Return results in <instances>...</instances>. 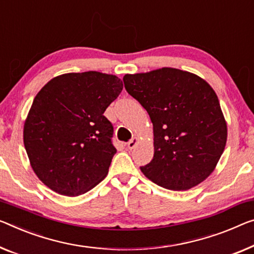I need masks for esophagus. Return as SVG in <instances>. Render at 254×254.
Segmentation results:
<instances>
[{
    "mask_svg": "<svg viewBox=\"0 0 254 254\" xmlns=\"http://www.w3.org/2000/svg\"><path fill=\"white\" fill-rule=\"evenodd\" d=\"M138 142H139V138H138V137H132V138L129 140V142L127 143V147H128V149H129V150H132L136 145H137Z\"/></svg>",
    "mask_w": 254,
    "mask_h": 254,
    "instance_id": "obj_1",
    "label": "esophagus"
}]
</instances>
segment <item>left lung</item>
<instances>
[{"mask_svg":"<svg viewBox=\"0 0 254 254\" xmlns=\"http://www.w3.org/2000/svg\"><path fill=\"white\" fill-rule=\"evenodd\" d=\"M126 91L153 124L154 155L144 176L171 190H187L216 169L227 142V123L213 88L176 68L124 76Z\"/></svg>","mask_w":254,"mask_h":254,"instance_id":"left-lung-1","label":"left lung"}]
</instances>
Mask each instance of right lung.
Returning <instances> with one entry per match:
<instances>
[{
  "label": "right lung",
  "instance_id": "add662e5",
  "mask_svg": "<svg viewBox=\"0 0 254 254\" xmlns=\"http://www.w3.org/2000/svg\"><path fill=\"white\" fill-rule=\"evenodd\" d=\"M123 87L110 73L69 72L37 93L23 125V144L43 184L78 196L107 177L117 150L114 127L103 114Z\"/></svg>",
  "mask_w": 254,
  "mask_h": 254
}]
</instances>
